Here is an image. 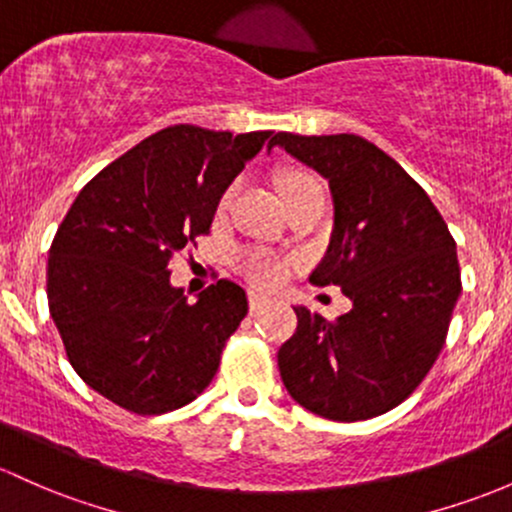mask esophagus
<instances>
[{"label": "esophagus", "instance_id": "1", "mask_svg": "<svg viewBox=\"0 0 512 512\" xmlns=\"http://www.w3.org/2000/svg\"><path fill=\"white\" fill-rule=\"evenodd\" d=\"M266 302H268L266 295H261V293H249V307H251V312L263 310V305H266Z\"/></svg>", "mask_w": 512, "mask_h": 512}]
</instances>
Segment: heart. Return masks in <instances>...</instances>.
I'll list each match as a JSON object with an SVG mask.
<instances>
[{
    "instance_id": "obj_1",
    "label": "heart",
    "mask_w": 512,
    "mask_h": 512,
    "mask_svg": "<svg viewBox=\"0 0 512 512\" xmlns=\"http://www.w3.org/2000/svg\"><path fill=\"white\" fill-rule=\"evenodd\" d=\"M307 188H320V185H317V180L310 178L307 173H295V170H290V173H283L278 178V192H280V197H283V200H285V197L295 195V192L307 190ZM232 192H234V188H229L227 192H224L222 200H219V207H227ZM241 268L246 271V276H249L251 280H256V283H261V285L273 283V280H278V276H280V266L276 261H271V258L256 256V254L244 256V261H241Z\"/></svg>"
}]
</instances>
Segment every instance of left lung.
<instances>
[{
    "mask_svg": "<svg viewBox=\"0 0 512 512\" xmlns=\"http://www.w3.org/2000/svg\"><path fill=\"white\" fill-rule=\"evenodd\" d=\"M280 146L329 183L334 227L312 285H339L351 310L327 322L295 307L278 349L290 398L337 422L383 415L422 383L461 295L456 244L427 192L388 153L356 134L300 136Z\"/></svg>",
    "mask_w": 512,
    "mask_h": 512,
    "instance_id": "1",
    "label": "left lung"
}]
</instances>
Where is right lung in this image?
<instances>
[{"label":"right lung","mask_w":512,"mask_h":512,"mask_svg":"<svg viewBox=\"0 0 512 512\" xmlns=\"http://www.w3.org/2000/svg\"><path fill=\"white\" fill-rule=\"evenodd\" d=\"M273 131L175 124L100 170L48 251V310L92 390L136 415L192 403L249 312L241 285L217 280L188 302L170 258L212 227L224 190Z\"/></svg>","instance_id":"add662e5"}]
</instances>
